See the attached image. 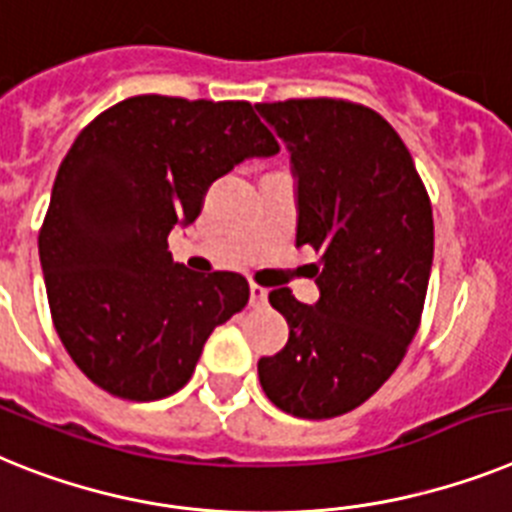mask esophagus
<instances>
[{
  "label": "esophagus",
  "mask_w": 512,
  "mask_h": 512,
  "mask_svg": "<svg viewBox=\"0 0 512 512\" xmlns=\"http://www.w3.org/2000/svg\"><path fill=\"white\" fill-rule=\"evenodd\" d=\"M249 304H252V307H265V304H268V289L252 283V286H249Z\"/></svg>",
  "instance_id": "1"
}]
</instances>
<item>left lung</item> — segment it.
I'll return each mask as SVG.
<instances>
[{"instance_id":"1","label":"left lung","mask_w":512,"mask_h":512,"mask_svg":"<svg viewBox=\"0 0 512 512\" xmlns=\"http://www.w3.org/2000/svg\"><path fill=\"white\" fill-rule=\"evenodd\" d=\"M296 182V247L320 252L315 304H270L289 343L257 362L265 395L299 419H330L380 388L409 349L427 296L435 223L409 148L377 111L336 98L257 103Z\"/></svg>"}]
</instances>
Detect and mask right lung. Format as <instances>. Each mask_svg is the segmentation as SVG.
<instances>
[{
	"instance_id": "add662e5",
	"label": "right lung",
	"mask_w": 512,
	"mask_h": 512,
	"mask_svg": "<svg viewBox=\"0 0 512 512\" xmlns=\"http://www.w3.org/2000/svg\"><path fill=\"white\" fill-rule=\"evenodd\" d=\"M278 143L247 101L132 96L85 127L54 179L38 257L54 328L106 393L158 401L190 382L216 325L242 312L239 273L174 263L169 234L208 187Z\"/></svg>"
}]
</instances>
